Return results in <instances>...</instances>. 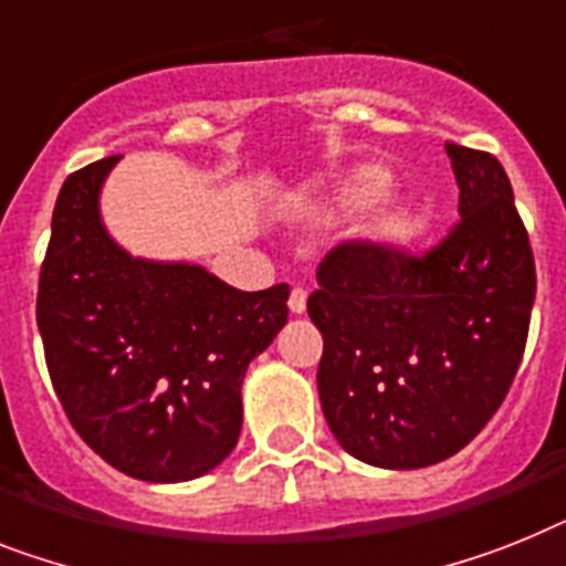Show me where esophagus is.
Wrapping results in <instances>:
<instances>
[{"mask_svg":"<svg viewBox=\"0 0 566 566\" xmlns=\"http://www.w3.org/2000/svg\"><path fill=\"white\" fill-rule=\"evenodd\" d=\"M289 312H292V315H303V312H306V289H292V294H289Z\"/></svg>","mask_w":566,"mask_h":566,"instance_id":"esophagus-1","label":"esophagus"}]
</instances>
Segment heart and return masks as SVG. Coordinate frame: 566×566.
I'll use <instances>...</instances> for the list:
<instances>
[{"mask_svg":"<svg viewBox=\"0 0 566 566\" xmlns=\"http://www.w3.org/2000/svg\"><path fill=\"white\" fill-rule=\"evenodd\" d=\"M390 190H394L390 172H385L381 167H358L326 199L321 213L324 217H347V213H356V210L376 205ZM419 231H422V226H419V219L413 213H408V210H390V213H385V217L373 222L370 237L376 242H381V245H405V242L417 240Z\"/></svg>","mask_w":566,"mask_h":566,"instance_id":"b5f03b06","label":"heart"}]
</instances>
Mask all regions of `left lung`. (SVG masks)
<instances>
[{"mask_svg": "<svg viewBox=\"0 0 566 566\" xmlns=\"http://www.w3.org/2000/svg\"><path fill=\"white\" fill-rule=\"evenodd\" d=\"M460 222L424 256L344 242L317 265V396L340 448L424 469L469 446L506 399L535 303V260L501 161L446 144Z\"/></svg>", "mask_w": 566, "mask_h": 566, "instance_id": "obj_1", "label": "left lung"}]
</instances>
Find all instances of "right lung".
Instances as JSON below:
<instances>
[{"label":"right lung","instance_id":"1","mask_svg":"<svg viewBox=\"0 0 566 566\" xmlns=\"http://www.w3.org/2000/svg\"><path fill=\"white\" fill-rule=\"evenodd\" d=\"M118 161L101 158L60 188L36 326L83 442L129 478L185 483L240 440L242 378L286 326L289 286L240 292L202 265L120 249L101 217Z\"/></svg>","mask_w":566,"mask_h":566}]
</instances>
